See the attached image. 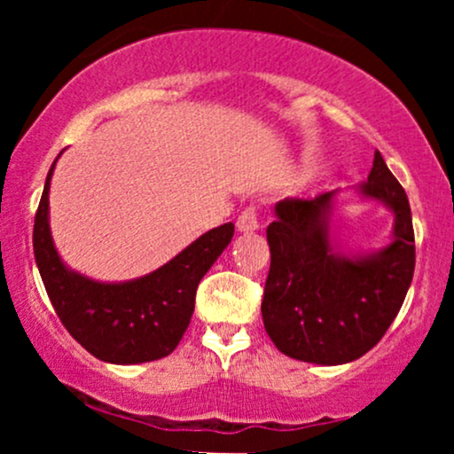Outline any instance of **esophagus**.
Segmentation results:
<instances>
[{
  "label": "esophagus",
  "instance_id": "obj_1",
  "mask_svg": "<svg viewBox=\"0 0 454 454\" xmlns=\"http://www.w3.org/2000/svg\"><path fill=\"white\" fill-rule=\"evenodd\" d=\"M237 228L241 232L258 231V228H260V215H258L256 207H247V209L241 211V215H239V220H237Z\"/></svg>",
  "mask_w": 454,
  "mask_h": 454
}]
</instances>
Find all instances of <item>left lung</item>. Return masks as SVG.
Segmentation results:
<instances>
[{
	"mask_svg": "<svg viewBox=\"0 0 454 454\" xmlns=\"http://www.w3.org/2000/svg\"><path fill=\"white\" fill-rule=\"evenodd\" d=\"M358 190L395 213L393 243L364 258L333 249L328 215L335 192L275 205L278 217L267 228L270 269L262 322L278 350L296 361H356L382 340L408 294L416 264L411 211L380 151Z\"/></svg>",
	"mask_w": 454,
	"mask_h": 454,
	"instance_id": "1",
	"label": "left lung"
}]
</instances>
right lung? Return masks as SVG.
Instances as JSON below:
<instances>
[{"instance_id": "add662e5", "label": "right lung", "mask_w": 454, "mask_h": 454, "mask_svg": "<svg viewBox=\"0 0 454 454\" xmlns=\"http://www.w3.org/2000/svg\"><path fill=\"white\" fill-rule=\"evenodd\" d=\"M53 168L55 164L46 175L35 211L34 254L61 325L100 361L137 364L168 356L190 326L198 284L231 243L234 223L205 232L179 256L145 278L100 284L66 269L51 239L49 187Z\"/></svg>"}]
</instances>
